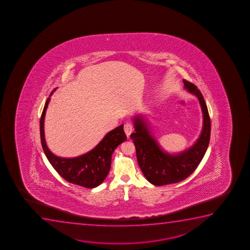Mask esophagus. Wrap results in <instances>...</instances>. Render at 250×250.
<instances>
[{
  "mask_svg": "<svg viewBox=\"0 0 250 250\" xmlns=\"http://www.w3.org/2000/svg\"><path fill=\"white\" fill-rule=\"evenodd\" d=\"M124 129H125V132L127 136L129 137L130 134L132 133L133 129H134L132 124L129 123V122H127V123L125 124V125H124Z\"/></svg>",
  "mask_w": 250,
  "mask_h": 250,
  "instance_id": "obj_1",
  "label": "esophagus"
}]
</instances>
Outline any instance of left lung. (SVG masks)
<instances>
[{
    "label": "left lung",
    "mask_w": 250,
    "mask_h": 250,
    "mask_svg": "<svg viewBox=\"0 0 250 250\" xmlns=\"http://www.w3.org/2000/svg\"><path fill=\"white\" fill-rule=\"evenodd\" d=\"M184 87L197 96L203 114V127L196 143L188 150L176 155L166 153L150 135L142 118L134 119L135 133L130 138L135 144L139 167L147 181L155 186L167 185L182 182L197 169L205 155L211 134V121L203 94L197 86L183 80Z\"/></svg>",
    "instance_id": "obj_1"
}]
</instances>
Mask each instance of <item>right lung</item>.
<instances>
[{"label":"right lung","mask_w":250,"mask_h":250,"mask_svg":"<svg viewBox=\"0 0 250 250\" xmlns=\"http://www.w3.org/2000/svg\"><path fill=\"white\" fill-rule=\"evenodd\" d=\"M50 96L47 98L40 119L42 146L47 160L57 172L67 182L83 188H96L109 174L112 154L119 145L126 140L123 125L109 131L93 150L84 155L75 158L59 157L53 155L47 148L44 138L45 113L50 101Z\"/></svg>","instance_id":"obj_1"}]
</instances>
